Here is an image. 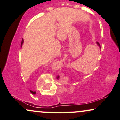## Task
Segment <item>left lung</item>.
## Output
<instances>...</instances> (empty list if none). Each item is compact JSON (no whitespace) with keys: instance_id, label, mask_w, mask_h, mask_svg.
Returning <instances> with one entry per match:
<instances>
[{"instance_id":"left-lung-1","label":"left lung","mask_w":120,"mask_h":120,"mask_svg":"<svg viewBox=\"0 0 120 120\" xmlns=\"http://www.w3.org/2000/svg\"><path fill=\"white\" fill-rule=\"evenodd\" d=\"M96 44H97V45H98V46L99 47H100V44L99 43V42H96ZM59 75H57V79H59Z\"/></svg>"}]
</instances>
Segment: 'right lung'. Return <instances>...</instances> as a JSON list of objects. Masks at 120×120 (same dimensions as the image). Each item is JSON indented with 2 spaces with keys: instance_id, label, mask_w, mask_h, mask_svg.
Masks as SVG:
<instances>
[{
  "instance_id": "add662e5",
  "label": "right lung",
  "mask_w": 120,
  "mask_h": 120,
  "mask_svg": "<svg viewBox=\"0 0 120 120\" xmlns=\"http://www.w3.org/2000/svg\"><path fill=\"white\" fill-rule=\"evenodd\" d=\"M23 43H24V39H22V41H21V47H22V44H23ZM30 92H31V93H33V94H34V92H33V91H30Z\"/></svg>"
}]
</instances>
